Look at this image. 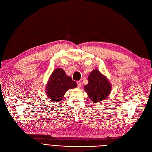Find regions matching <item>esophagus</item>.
<instances>
[{
    "instance_id": "obj_1",
    "label": "esophagus",
    "mask_w": 152,
    "mask_h": 152,
    "mask_svg": "<svg viewBox=\"0 0 152 152\" xmlns=\"http://www.w3.org/2000/svg\"><path fill=\"white\" fill-rule=\"evenodd\" d=\"M77 83L78 88H80L81 87V82L80 81H77Z\"/></svg>"
}]
</instances>
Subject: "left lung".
Listing matches in <instances>:
<instances>
[{"label": "left lung", "mask_w": 152, "mask_h": 152, "mask_svg": "<svg viewBox=\"0 0 152 152\" xmlns=\"http://www.w3.org/2000/svg\"><path fill=\"white\" fill-rule=\"evenodd\" d=\"M112 86L107 78L100 71L95 69L88 75V83L84 86V90L89 99L94 103L105 100L110 95Z\"/></svg>", "instance_id": "1"}]
</instances>
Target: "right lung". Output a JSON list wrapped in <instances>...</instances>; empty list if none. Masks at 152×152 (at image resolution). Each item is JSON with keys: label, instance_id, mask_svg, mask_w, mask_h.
<instances>
[{"label": "right lung", "instance_id": "obj_1", "mask_svg": "<svg viewBox=\"0 0 152 152\" xmlns=\"http://www.w3.org/2000/svg\"><path fill=\"white\" fill-rule=\"evenodd\" d=\"M77 86V83L66 75L63 69L58 68L52 72L48 81L45 88L46 94L53 102H61L66 90Z\"/></svg>", "mask_w": 152, "mask_h": 152}]
</instances>
